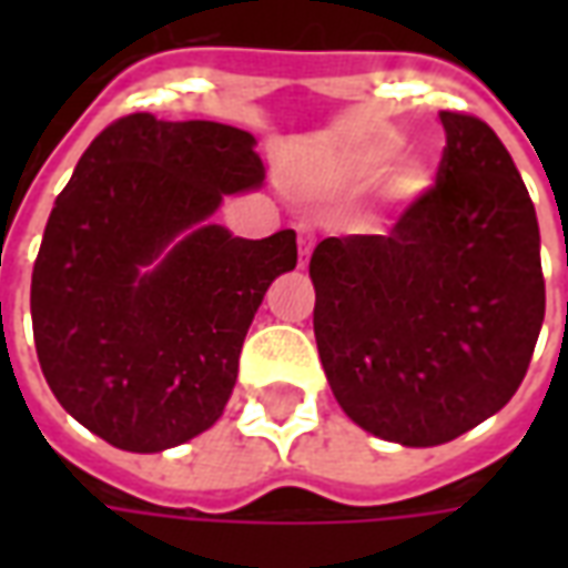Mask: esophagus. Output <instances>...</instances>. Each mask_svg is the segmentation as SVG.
<instances>
[{
	"label": "esophagus",
	"mask_w": 568,
	"mask_h": 568,
	"mask_svg": "<svg viewBox=\"0 0 568 568\" xmlns=\"http://www.w3.org/2000/svg\"><path fill=\"white\" fill-rule=\"evenodd\" d=\"M313 240H316V234H313V224H310V222L297 224V243H301V267L307 264L310 248H313Z\"/></svg>",
	"instance_id": "1"
}]
</instances>
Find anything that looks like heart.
<instances>
[{
	"label": "heart",
	"instance_id": "obj_1",
	"mask_svg": "<svg viewBox=\"0 0 568 568\" xmlns=\"http://www.w3.org/2000/svg\"><path fill=\"white\" fill-rule=\"evenodd\" d=\"M383 158H386V151L374 154V158H371V166H381ZM389 182H393V191L398 194V197H414L419 187L426 185V173L419 170V163L402 161L393 170V179H389Z\"/></svg>",
	"mask_w": 568,
	"mask_h": 568
}]
</instances>
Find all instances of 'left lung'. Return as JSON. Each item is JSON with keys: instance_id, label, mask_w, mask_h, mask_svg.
I'll list each match as a JSON object with an SVG mask.
<instances>
[{"instance_id": "8db88e82", "label": "left lung", "mask_w": 568, "mask_h": 568, "mask_svg": "<svg viewBox=\"0 0 568 568\" xmlns=\"http://www.w3.org/2000/svg\"><path fill=\"white\" fill-rule=\"evenodd\" d=\"M435 185L383 234L313 248V332L346 417L435 447L511 402L545 320L536 206L487 121L438 112Z\"/></svg>"}]
</instances>
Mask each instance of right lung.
I'll return each mask as SVG.
<instances>
[{
    "label": "right lung",
    "mask_w": 568,
    "mask_h": 568,
    "mask_svg": "<svg viewBox=\"0 0 568 568\" xmlns=\"http://www.w3.org/2000/svg\"><path fill=\"white\" fill-rule=\"evenodd\" d=\"M246 130L124 115L57 194L32 267V337L57 402L130 453L185 444L222 417L267 285L295 231L240 240L210 215L255 187Z\"/></svg>",
    "instance_id": "1"
}]
</instances>
